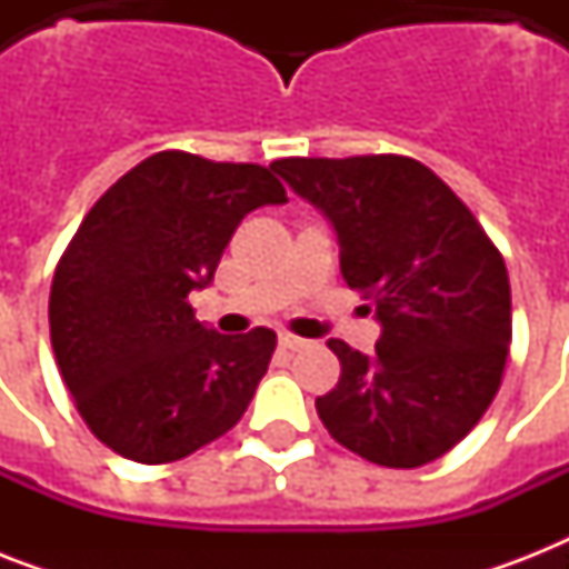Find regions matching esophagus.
I'll list each match as a JSON object with an SVG mask.
<instances>
[{"label":"esophagus","mask_w":569,"mask_h":569,"mask_svg":"<svg viewBox=\"0 0 569 569\" xmlns=\"http://www.w3.org/2000/svg\"><path fill=\"white\" fill-rule=\"evenodd\" d=\"M280 346H283L286 351H301V348L307 346V339H301L298 333H289V330H283V333H280Z\"/></svg>","instance_id":"1"}]
</instances>
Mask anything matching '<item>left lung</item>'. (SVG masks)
Returning <instances> with one entry per match:
<instances>
[{"mask_svg": "<svg viewBox=\"0 0 569 569\" xmlns=\"http://www.w3.org/2000/svg\"><path fill=\"white\" fill-rule=\"evenodd\" d=\"M271 168L333 223L342 277L380 321L372 357L328 342L342 375L316 398L321 422L378 467L442 458L502 383L511 346L502 253L467 203L407 156L277 159Z\"/></svg>", "mask_w": 569, "mask_h": 569, "instance_id": "8db88e82", "label": "left lung"}]
</instances>
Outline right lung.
<instances>
[{"mask_svg":"<svg viewBox=\"0 0 569 569\" xmlns=\"http://www.w3.org/2000/svg\"><path fill=\"white\" fill-rule=\"evenodd\" d=\"M266 203H286L271 168L162 150L79 223L52 277L49 337L76 410L111 451L171 463L248 410L277 333L206 328L189 292L212 283L241 218Z\"/></svg>","mask_w":569,"mask_h":569,"instance_id":"obj_1","label":"right lung"}]
</instances>
